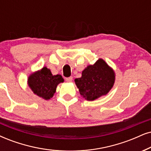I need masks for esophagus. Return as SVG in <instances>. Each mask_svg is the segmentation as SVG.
I'll use <instances>...</instances> for the list:
<instances>
[{"mask_svg":"<svg viewBox=\"0 0 151 151\" xmlns=\"http://www.w3.org/2000/svg\"><path fill=\"white\" fill-rule=\"evenodd\" d=\"M72 79H73V78H72V77H70L65 78V81L67 82H71L72 81Z\"/></svg>","mask_w":151,"mask_h":151,"instance_id":"1","label":"esophagus"}]
</instances>
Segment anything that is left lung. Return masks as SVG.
<instances>
[{
    "mask_svg": "<svg viewBox=\"0 0 151 151\" xmlns=\"http://www.w3.org/2000/svg\"><path fill=\"white\" fill-rule=\"evenodd\" d=\"M79 93L87 100L93 101L107 94L113 87L115 74L105 61L99 59L82 72L81 78L75 80Z\"/></svg>",
    "mask_w": 151,
    "mask_h": 151,
    "instance_id": "left-lung-1",
    "label": "left lung"
}]
</instances>
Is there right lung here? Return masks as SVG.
I'll return each instance as SVG.
<instances>
[{"label":"right lung","instance_id":"1","mask_svg":"<svg viewBox=\"0 0 151 151\" xmlns=\"http://www.w3.org/2000/svg\"><path fill=\"white\" fill-rule=\"evenodd\" d=\"M60 74L53 75L46 67L32 74L28 77V83L33 93L45 100L52 98L58 83L63 82Z\"/></svg>","mask_w":151,"mask_h":151}]
</instances>
